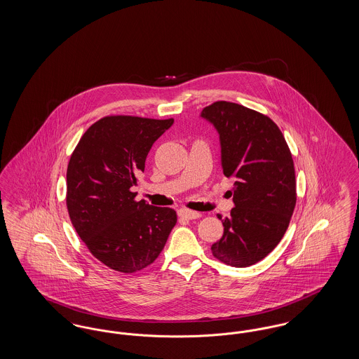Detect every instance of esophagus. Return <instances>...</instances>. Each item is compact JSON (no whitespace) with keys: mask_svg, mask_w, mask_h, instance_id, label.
Segmentation results:
<instances>
[{"mask_svg":"<svg viewBox=\"0 0 359 359\" xmlns=\"http://www.w3.org/2000/svg\"><path fill=\"white\" fill-rule=\"evenodd\" d=\"M179 217L180 218H184L187 221H192V219H198L202 217L201 212H196V211H192V210H187V208H182L179 210Z\"/></svg>","mask_w":359,"mask_h":359,"instance_id":"34e87169","label":"esophagus"}]
</instances>
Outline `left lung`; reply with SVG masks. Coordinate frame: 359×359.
Returning <instances> with one entry per match:
<instances>
[{
	"label": "left lung",
	"mask_w": 359,
	"mask_h": 359,
	"mask_svg": "<svg viewBox=\"0 0 359 359\" xmlns=\"http://www.w3.org/2000/svg\"><path fill=\"white\" fill-rule=\"evenodd\" d=\"M202 117L219 133L223 175L236 179V207L211 252L226 265L246 268L268 256L290 226L296 205L292 154L278 126L256 110L218 101Z\"/></svg>",
	"instance_id": "1"
}]
</instances>
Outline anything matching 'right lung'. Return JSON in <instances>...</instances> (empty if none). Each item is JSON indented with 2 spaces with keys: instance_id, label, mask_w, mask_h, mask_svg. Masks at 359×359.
<instances>
[{
  "instance_id": "right-lung-1",
  "label": "right lung",
  "mask_w": 359,
  "mask_h": 359,
  "mask_svg": "<svg viewBox=\"0 0 359 359\" xmlns=\"http://www.w3.org/2000/svg\"><path fill=\"white\" fill-rule=\"evenodd\" d=\"M173 118L107 116L93 123L71 154L66 203L90 253L107 268L136 273L161 253L177 222L170 207L136 201L137 175Z\"/></svg>"
}]
</instances>
